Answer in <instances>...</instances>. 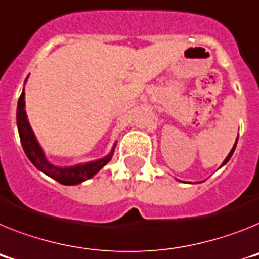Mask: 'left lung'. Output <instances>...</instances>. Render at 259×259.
<instances>
[{"label":"left lung","instance_id":"1","mask_svg":"<svg viewBox=\"0 0 259 259\" xmlns=\"http://www.w3.org/2000/svg\"><path fill=\"white\" fill-rule=\"evenodd\" d=\"M236 145H237V141H236V143H234V146H233V149L230 150V153H229V154H228V156H227V158H225V160H224V162H223V164H221V166H224V164H225V163H227V162H228V160H229V159H230V156L233 155V153H234V149H236Z\"/></svg>","mask_w":259,"mask_h":259}]
</instances>
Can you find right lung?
I'll return each instance as SVG.
<instances>
[{"label": "right lung", "mask_w": 259, "mask_h": 259, "mask_svg": "<svg viewBox=\"0 0 259 259\" xmlns=\"http://www.w3.org/2000/svg\"><path fill=\"white\" fill-rule=\"evenodd\" d=\"M17 126H18L21 143H22L25 154L27 155L30 162L38 170L45 172L46 175H49L52 179H55L56 182H59L60 184H64V186H75V184L81 183L84 180L91 179L93 175H96L106 163L112 159L114 147H116V145H114L112 151L101 159L84 163V164H77V166L72 167H58L51 164L49 160L46 159L42 147L39 146L38 141H36L34 132H32L31 126L29 123V119H27V114H26L25 110V91H22V93H21L18 106H17Z\"/></svg>", "instance_id": "1"}]
</instances>
